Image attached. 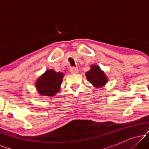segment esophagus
Segmentation results:
<instances>
[{
    "mask_svg": "<svg viewBox=\"0 0 149 149\" xmlns=\"http://www.w3.org/2000/svg\"><path fill=\"white\" fill-rule=\"evenodd\" d=\"M70 72L73 74H75V73H78V68H75V67H72L70 69Z\"/></svg>",
    "mask_w": 149,
    "mask_h": 149,
    "instance_id": "obj_1",
    "label": "esophagus"
}]
</instances>
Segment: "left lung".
<instances>
[{
	"mask_svg": "<svg viewBox=\"0 0 149 149\" xmlns=\"http://www.w3.org/2000/svg\"><path fill=\"white\" fill-rule=\"evenodd\" d=\"M87 79L96 88L104 86L107 83V79L105 74L98 66L93 65L91 69L85 73Z\"/></svg>",
	"mask_w": 149,
	"mask_h": 149,
	"instance_id": "8db88e82",
	"label": "left lung"
}]
</instances>
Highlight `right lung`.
I'll return each mask as SVG.
<instances>
[{"label":"right lung","mask_w":149,"mask_h":149,"mask_svg":"<svg viewBox=\"0 0 149 149\" xmlns=\"http://www.w3.org/2000/svg\"><path fill=\"white\" fill-rule=\"evenodd\" d=\"M64 77L62 73L56 72L49 69L45 71L36 82V89L38 93L45 96H53L59 91Z\"/></svg>","instance_id":"add662e5"}]
</instances>
